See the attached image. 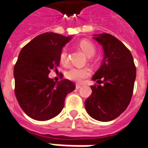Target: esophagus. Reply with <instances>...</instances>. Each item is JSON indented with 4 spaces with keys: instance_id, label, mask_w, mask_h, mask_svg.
Instances as JSON below:
<instances>
[{
    "instance_id": "1",
    "label": "esophagus",
    "mask_w": 148,
    "mask_h": 148,
    "mask_svg": "<svg viewBox=\"0 0 148 148\" xmlns=\"http://www.w3.org/2000/svg\"><path fill=\"white\" fill-rule=\"evenodd\" d=\"M81 85L80 84H76V88L77 89H79V88H81Z\"/></svg>"
}]
</instances>
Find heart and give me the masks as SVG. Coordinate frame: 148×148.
<instances>
[{
	"instance_id": "b5f03b06",
	"label": "heart",
	"mask_w": 148,
	"mask_h": 148,
	"mask_svg": "<svg viewBox=\"0 0 148 148\" xmlns=\"http://www.w3.org/2000/svg\"><path fill=\"white\" fill-rule=\"evenodd\" d=\"M79 47H81V49L88 56H93L96 52V47L94 43L87 39H83L82 41H80ZM60 60L64 65L68 64V62H69L68 54H67V50L65 47L63 48L60 51ZM90 74H91V70L87 66L85 67H72L66 72V76L71 81L80 83L86 77L90 76Z\"/></svg>"
}]
</instances>
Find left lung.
Instances as JSON below:
<instances>
[{
	"instance_id": "left-lung-1",
	"label": "left lung",
	"mask_w": 148,
	"mask_h": 148,
	"mask_svg": "<svg viewBox=\"0 0 148 148\" xmlns=\"http://www.w3.org/2000/svg\"><path fill=\"white\" fill-rule=\"evenodd\" d=\"M94 39L102 46L104 58L101 67L92 77L91 95L84 102L87 112L93 119L111 121L129 106L134 92L136 66L131 53L110 34L95 35ZM102 84V85H101Z\"/></svg>"
}]
</instances>
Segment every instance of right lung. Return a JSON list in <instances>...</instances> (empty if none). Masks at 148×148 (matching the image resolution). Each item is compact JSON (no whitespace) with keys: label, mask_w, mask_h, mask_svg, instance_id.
Masks as SVG:
<instances>
[{"label":"right lung","mask_w":148,"mask_h":148,"mask_svg":"<svg viewBox=\"0 0 148 148\" xmlns=\"http://www.w3.org/2000/svg\"><path fill=\"white\" fill-rule=\"evenodd\" d=\"M71 39L46 32L35 37L19 53L14 67V94L21 109L32 119L45 121L57 116L66 95L75 89L67 79L56 83L48 77L50 70L57 71L60 51Z\"/></svg>","instance_id":"right-lung-1"}]
</instances>
